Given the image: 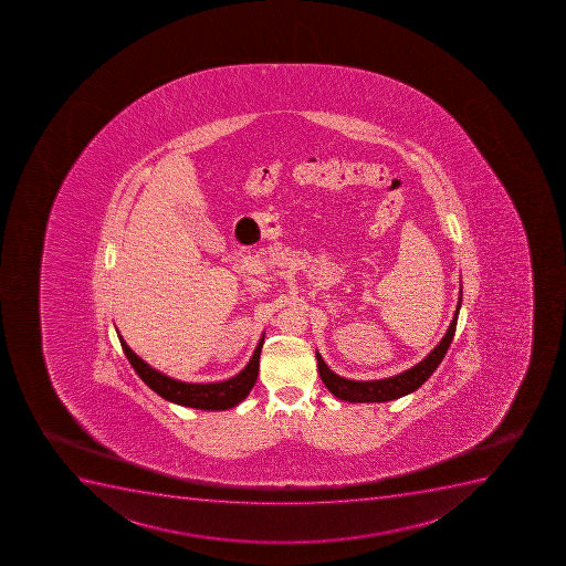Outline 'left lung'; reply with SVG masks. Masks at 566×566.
<instances>
[{"label":"left lung","instance_id":"left-lung-1","mask_svg":"<svg viewBox=\"0 0 566 566\" xmlns=\"http://www.w3.org/2000/svg\"><path fill=\"white\" fill-rule=\"evenodd\" d=\"M460 305H462V289H460L459 305H457V311H454L453 319H451V325H449L444 338L420 364L415 365L411 369L403 370V373L392 376V378H384V380H347V378H342V376L328 369L322 356L316 353L317 370H319L323 384L339 400L358 401V403L397 400V398L406 397L409 392L417 391L418 387L422 386L423 381L433 375L440 361L444 359L449 345H451V339L454 336Z\"/></svg>","mask_w":566,"mask_h":566}]
</instances>
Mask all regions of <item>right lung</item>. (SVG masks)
<instances>
[{"label":"right lung","mask_w":566,"mask_h":566,"mask_svg":"<svg viewBox=\"0 0 566 566\" xmlns=\"http://www.w3.org/2000/svg\"><path fill=\"white\" fill-rule=\"evenodd\" d=\"M118 339H120L122 349H124L133 369L140 376V380L149 389H154L159 397L179 403V406L208 409V411L210 409L212 411H224V409L235 407L252 391V387L258 380V373H260V354L263 339L255 347L249 365L238 376H233L227 381H219V384H185V381L174 380V378L163 375L159 370H155L154 367H149L143 358H138L137 354L127 347L122 336H118Z\"/></svg>","instance_id":"obj_1"}]
</instances>
